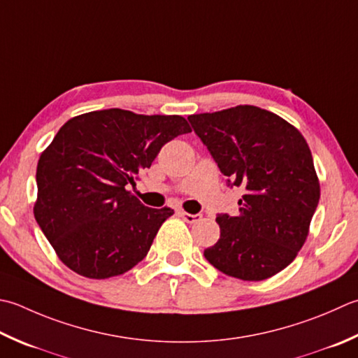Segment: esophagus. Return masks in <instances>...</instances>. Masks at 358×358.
<instances>
[{
	"label": "esophagus",
	"instance_id": "esophagus-1",
	"mask_svg": "<svg viewBox=\"0 0 358 358\" xmlns=\"http://www.w3.org/2000/svg\"><path fill=\"white\" fill-rule=\"evenodd\" d=\"M180 215L183 217V220L187 222V223H195V222H199L201 219V214H189L186 211H181Z\"/></svg>",
	"mask_w": 358,
	"mask_h": 358
}]
</instances>
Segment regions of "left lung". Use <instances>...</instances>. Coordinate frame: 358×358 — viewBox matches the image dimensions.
Returning a JSON list of instances; mask_svg holds the SVG:
<instances>
[{"instance_id":"left-lung-1","label":"left lung","mask_w":358,"mask_h":358,"mask_svg":"<svg viewBox=\"0 0 358 358\" xmlns=\"http://www.w3.org/2000/svg\"><path fill=\"white\" fill-rule=\"evenodd\" d=\"M228 186L243 189L237 217L219 214L208 262L242 281H264L293 262L309 234L320 181L309 145L285 119L255 105L187 117Z\"/></svg>"}]
</instances>
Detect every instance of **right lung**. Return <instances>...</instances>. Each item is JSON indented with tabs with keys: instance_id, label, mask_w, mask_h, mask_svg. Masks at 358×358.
I'll use <instances>...</instances> for the list:
<instances>
[{
	"instance_id": "right-lung-1",
	"label": "right lung",
	"mask_w": 358,
	"mask_h": 358,
	"mask_svg": "<svg viewBox=\"0 0 358 358\" xmlns=\"http://www.w3.org/2000/svg\"><path fill=\"white\" fill-rule=\"evenodd\" d=\"M191 131L183 116L108 108L62 125L37 164L34 215L60 261L107 279L149 253L171 208L144 206L127 191L166 143Z\"/></svg>"
}]
</instances>
